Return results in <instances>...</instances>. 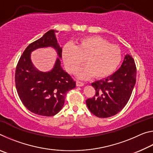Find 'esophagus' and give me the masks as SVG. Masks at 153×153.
<instances>
[{
  "mask_svg": "<svg viewBox=\"0 0 153 153\" xmlns=\"http://www.w3.org/2000/svg\"><path fill=\"white\" fill-rule=\"evenodd\" d=\"M84 85V83H82L81 82H79V81H77L76 82V86H78V87H80V86H83Z\"/></svg>",
  "mask_w": 153,
  "mask_h": 153,
  "instance_id": "esophagus-1",
  "label": "esophagus"
}]
</instances>
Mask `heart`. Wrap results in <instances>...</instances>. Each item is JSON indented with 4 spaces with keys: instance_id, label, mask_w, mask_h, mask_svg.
Returning a JSON list of instances; mask_svg holds the SVG:
<instances>
[{
    "instance_id": "heart-1",
    "label": "heart",
    "mask_w": 153,
    "mask_h": 153,
    "mask_svg": "<svg viewBox=\"0 0 153 153\" xmlns=\"http://www.w3.org/2000/svg\"><path fill=\"white\" fill-rule=\"evenodd\" d=\"M62 58L69 73L74 74L84 63L86 66L77 72V77L84 79L94 76L104 78L112 74L121 63L122 54L117 46L98 36L79 39L76 46L67 44L62 50Z\"/></svg>"
}]
</instances>
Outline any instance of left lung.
Returning <instances> with one entry per match:
<instances>
[{"label":"left lung","instance_id":"1","mask_svg":"<svg viewBox=\"0 0 153 153\" xmlns=\"http://www.w3.org/2000/svg\"><path fill=\"white\" fill-rule=\"evenodd\" d=\"M136 81L134 59L126 55L120 68L107 78L96 81L92 86L96 94L86 100L90 112L100 118L116 115L123 109L131 97Z\"/></svg>","mask_w":153,"mask_h":153}]
</instances>
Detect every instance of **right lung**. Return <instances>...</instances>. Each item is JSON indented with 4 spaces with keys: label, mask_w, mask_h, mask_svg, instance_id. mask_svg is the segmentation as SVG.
Masks as SVG:
<instances>
[{
    "label": "right lung",
    "mask_w": 153,
    "mask_h": 153,
    "mask_svg": "<svg viewBox=\"0 0 153 153\" xmlns=\"http://www.w3.org/2000/svg\"><path fill=\"white\" fill-rule=\"evenodd\" d=\"M49 30L40 39L31 43L21 56L15 70V86L21 101L28 110L38 115L53 116L63 108L67 92L76 88V82L61 66L62 48L55 33ZM51 46L59 57L51 71H38L30 61V53L36 49Z\"/></svg>",
    "instance_id": "add662e5"
}]
</instances>
